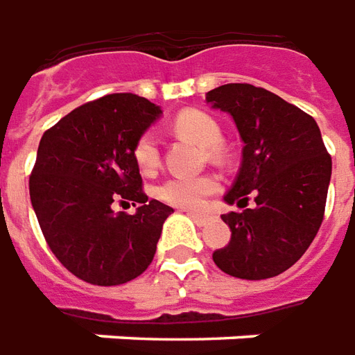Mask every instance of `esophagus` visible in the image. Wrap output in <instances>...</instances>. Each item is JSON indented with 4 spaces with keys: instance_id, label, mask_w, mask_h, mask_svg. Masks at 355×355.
I'll list each match as a JSON object with an SVG mask.
<instances>
[{
    "instance_id": "esophagus-1",
    "label": "esophagus",
    "mask_w": 355,
    "mask_h": 355,
    "mask_svg": "<svg viewBox=\"0 0 355 355\" xmlns=\"http://www.w3.org/2000/svg\"><path fill=\"white\" fill-rule=\"evenodd\" d=\"M187 216H189L191 220H193V222L197 223V225H200V227H202V225H206V223L210 222V216H206V214H200V212H187Z\"/></svg>"
}]
</instances>
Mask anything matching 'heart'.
<instances>
[{"label": "heart", "instance_id": "heart-1", "mask_svg": "<svg viewBox=\"0 0 355 355\" xmlns=\"http://www.w3.org/2000/svg\"><path fill=\"white\" fill-rule=\"evenodd\" d=\"M175 132L189 137L198 145L208 147V155L214 158L222 157V130L210 114L202 110L189 109L180 112L173 120ZM133 158L139 170L145 173L155 172L160 164V150L157 137L150 132L139 135L133 145ZM220 180L214 175H175L170 178L157 189V197L168 205L193 210L205 202L206 198L218 193Z\"/></svg>", "mask_w": 355, "mask_h": 355}]
</instances>
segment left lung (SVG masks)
<instances>
[{"instance_id":"1","label":"left lung","mask_w":355,"mask_h":355,"mask_svg":"<svg viewBox=\"0 0 355 355\" xmlns=\"http://www.w3.org/2000/svg\"><path fill=\"white\" fill-rule=\"evenodd\" d=\"M206 101L231 114L245 143L237 180L223 200L241 206L254 195L256 202L223 214L231 241L212 254L214 263L239 279L275 277L302 258L323 222L333 162L319 125L250 84L220 85L206 93Z\"/></svg>"}]
</instances>
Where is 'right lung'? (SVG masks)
<instances>
[{
    "mask_svg": "<svg viewBox=\"0 0 355 355\" xmlns=\"http://www.w3.org/2000/svg\"><path fill=\"white\" fill-rule=\"evenodd\" d=\"M160 107L112 93L78 107L42 135L30 175V200L47 245L85 283L122 285L149 268L170 206L143 193L133 145ZM142 205L116 214L114 200Z\"/></svg>",
    "mask_w": 355,
    "mask_h": 355,
    "instance_id": "right-lung-1",
    "label": "right lung"
}]
</instances>
